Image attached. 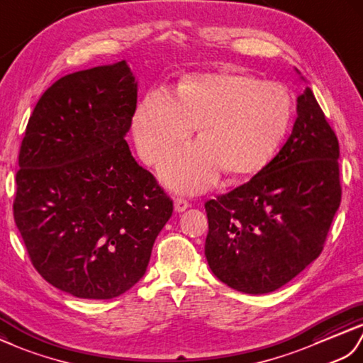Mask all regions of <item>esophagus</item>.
Segmentation results:
<instances>
[{
	"instance_id": "1",
	"label": "esophagus",
	"mask_w": 363,
	"mask_h": 363,
	"mask_svg": "<svg viewBox=\"0 0 363 363\" xmlns=\"http://www.w3.org/2000/svg\"><path fill=\"white\" fill-rule=\"evenodd\" d=\"M191 205H189V202L186 199H183V197H177L175 200H174V209L177 213H183L184 209H188Z\"/></svg>"
}]
</instances>
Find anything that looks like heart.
<instances>
[{"instance_id":"heart-1","label":"heart","mask_w":363,"mask_h":363,"mask_svg":"<svg viewBox=\"0 0 363 363\" xmlns=\"http://www.w3.org/2000/svg\"><path fill=\"white\" fill-rule=\"evenodd\" d=\"M292 96L275 80L239 72H202L177 96L154 90L135 110L132 128L144 163L157 164L199 125L200 140L177 149L160 167L166 184L186 192L213 186L225 169L244 177L269 164L291 124Z\"/></svg>"}]
</instances>
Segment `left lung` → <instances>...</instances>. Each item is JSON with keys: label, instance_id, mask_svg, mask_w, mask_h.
Instances as JSON below:
<instances>
[{"label": "left lung", "instance_id": "1", "mask_svg": "<svg viewBox=\"0 0 363 363\" xmlns=\"http://www.w3.org/2000/svg\"><path fill=\"white\" fill-rule=\"evenodd\" d=\"M339 155V140L306 86L278 155L250 182L205 203V256L222 283L269 294L317 259L342 200Z\"/></svg>", "mask_w": 363, "mask_h": 363}]
</instances>
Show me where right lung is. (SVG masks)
<instances>
[{
    "label": "right lung",
    "instance_id": "add662e5",
    "mask_svg": "<svg viewBox=\"0 0 363 363\" xmlns=\"http://www.w3.org/2000/svg\"><path fill=\"white\" fill-rule=\"evenodd\" d=\"M136 91L125 60L72 72L42 94L24 132L13 219L35 270L72 296L133 287L172 216L124 140Z\"/></svg>",
    "mask_w": 363,
    "mask_h": 363
}]
</instances>
